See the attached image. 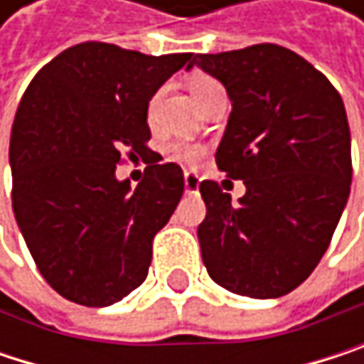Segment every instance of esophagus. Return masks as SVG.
Segmentation results:
<instances>
[{"instance_id":"34e87169","label":"esophagus","mask_w":364,"mask_h":364,"mask_svg":"<svg viewBox=\"0 0 364 364\" xmlns=\"http://www.w3.org/2000/svg\"><path fill=\"white\" fill-rule=\"evenodd\" d=\"M185 193H189V196H193V193H198V187H200V179H198V175H193V173H185Z\"/></svg>"}]
</instances>
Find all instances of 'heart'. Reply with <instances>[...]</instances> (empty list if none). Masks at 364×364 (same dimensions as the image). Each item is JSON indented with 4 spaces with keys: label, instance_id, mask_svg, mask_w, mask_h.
Listing matches in <instances>:
<instances>
[{
    "label": "heart",
    "instance_id": "1",
    "mask_svg": "<svg viewBox=\"0 0 364 364\" xmlns=\"http://www.w3.org/2000/svg\"><path fill=\"white\" fill-rule=\"evenodd\" d=\"M187 90H189V95H191L193 103H196L200 109H202L210 99H215V97L223 95V90H221L219 82H217V80H213V77H208V75H193V77H189V82H187ZM158 97H160V92H156V95H154V99H151V103H149V107H151V109H154V105H156ZM200 156H202V149H200V147H196V145L179 143V145H175V147H173V158H175V160H179V162H185V164H193V162H198V158H200Z\"/></svg>",
    "mask_w": 364,
    "mask_h": 364
}]
</instances>
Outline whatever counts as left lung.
I'll use <instances>...</instances> for the list:
<instances>
[{"mask_svg": "<svg viewBox=\"0 0 364 364\" xmlns=\"http://www.w3.org/2000/svg\"><path fill=\"white\" fill-rule=\"evenodd\" d=\"M193 65L228 90L232 113L215 160L247 187L236 204L215 181L200 183L202 261L236 295L282 297L323 259L350 196L343 101L318 69L276 43L196 54Z\"/></svg>", "mask_w": 364, "mask_h": 364, "instance_id": "obj_1", "label": "left lung"}]
</instances>
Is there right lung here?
Instances as JSON below:
<instances>
[{
  "label": "right lung",
  "instance_id": "add662e5",
  "mask_svg": "<svg viewBox=\"0 0 364 364\" xmlns=\"http://www.w3.org/2000/svg\"><path fill=\"white\" fill-rule=\"evenodd\" d=\"M191 56L86 41L41 67L25 90L10 136L12 208L39 274L65 299L107 308L147 278L183 171L147 162L130 187L115 164L122 149L149 151V101Z\"/></svg>",
  "mask_w": 364,
  "mask_h": 364
}]
</instances>
